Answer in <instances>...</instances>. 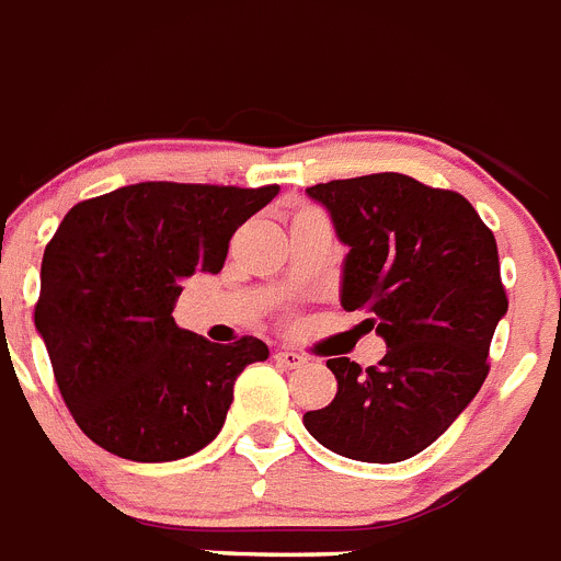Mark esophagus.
Masks as SVG:
<instances>
[{
    "label": "esophagus",
    "instance_id": "esophagus-1",
    "mask_svg": "<svg viewBox=\"0 0 561 561\" xmlns=\"http://www.w3.org/2000/svg\"><path fill=\"white\" fill-rule=\"evenodd\" d=\"M274 362L279 364L282 369H299V367H305V364H308V358H305V355H299V353H294V350H276Z\"/></svg>",
    "mask_w": 561,
    "mask_h": 561
}]
</instances>
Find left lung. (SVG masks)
<instances>
[{"instance_id": "8db88e82", "label": "left lung", "mask_w": 561, "mask_h": 561, "mask_svg": "<svg viewBox=\"0 0 561 561\" xmlns=\"http://www.w3.org/2000/svg\"><path fill=\"white\" fill-rule=\"evenodd\" d=\"M350 248L341 308L387 341L378 367L330 358L339 392L305 415L330 451L362 462L415 457L457 421L489 375L508 310L491 228L469 199L398 172L308 188Z\"/></svg>"}]
</instances>
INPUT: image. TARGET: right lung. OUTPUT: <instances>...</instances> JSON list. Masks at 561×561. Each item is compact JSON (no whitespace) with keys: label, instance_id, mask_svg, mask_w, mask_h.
<instances>
[{"label":"right lung","instance_id":"add662e5","mask_svg":"<svg viewBox=\"0 0 561 561\" xmlns=\"http://www.w3.org/2000/svg\"><path fill=\"white\" fill-rule=\"evenodd\" d=\"M279 186L135 183L65 214L42 260L36 330L92 443L135 462L188 457L220 435L237 375L265 341L211 344L174 324L183 279L220 274L233 231Z\"/></svg>","mask_w":561,"mask_h":561}]
</instances>
